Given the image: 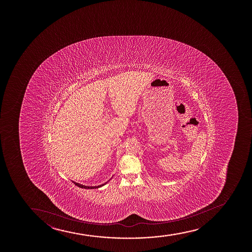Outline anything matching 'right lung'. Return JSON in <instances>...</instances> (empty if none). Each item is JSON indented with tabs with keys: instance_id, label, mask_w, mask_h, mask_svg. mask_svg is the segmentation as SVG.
Here are the masks:
<instances>
[{
	"instance_id": "obj_1",
	"label": "right lung",
	"mask_w": 252,
	"mask_h": 252,
	"mask_svg": "<svg viewBox=\"0 0 252 252\" xmlns=\"http://www.w3.org/2000/svg\"><path fill=\"white\" fill-rule=\"evenodd\" d=\"M74 183V184H75V185L77 186V187H79V188H84V189H94V188H101V187H102V186H104L106 183H104V184H101V185L100 186H96V187H87V186H84V185H81V184H79V183H75V182H73Z\"/></svg>"
}]
</instances>
